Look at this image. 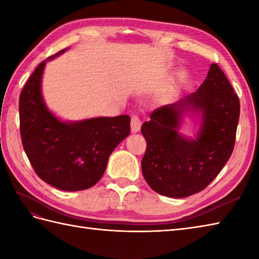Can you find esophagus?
I'll return each instance as SVG.
<instances>
[{
	"label": "esophagus",
	"mask_w": 259,
	"mask_h": 259,
	"mask_svg": "<svg viewBox=\"0 0 259 259\" xmlns=\"http://www.w3.org/2000/svg\"><path fill=\"white\" fill-rule=\"evenodd\" d=\"M140 128H141V121L138 115L134 114L133 117H131V131H133V133H138Z\"/></svg>",
	"instance_id": "1"
}]
</instances>
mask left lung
<instances>
[{
    "label": "left lung",
    "instance_id": "obj_1",
    "mask_svg": "<svg viewBox=\"0 0 259 259\" xmlns=\"http://www.w3.org/2000/svg\"><path fill=\"white\" fill-rule=\"evenodd\" d=\"M188 106L203 112L195 141L178 134L181 113ZM239 112V98L217 63L211 64L197 92L153 110L141 126L147 142L141 168L150 188L174 198L205 189L232 156Z\"/></svg>",
    "mask_w": 259,
    "mask_h": 259
}]
</instances>
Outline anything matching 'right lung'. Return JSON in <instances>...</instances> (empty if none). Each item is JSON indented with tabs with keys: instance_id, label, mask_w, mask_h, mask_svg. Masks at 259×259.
<instances>
[{
	"instance_id": "1",
	"label": "right lung",
	"mask_w": 259,
	"mask_h": 259,
	"mask_svg": "<svg viewBox=\"0 0 259 259\" xmlns=\"http://www.w3.org/2000/svg\"><path fill=\"white\" fill-rule=\"evenodd\" d=\"M45 64L42 61L33 71L20 95L22 145L43 181L65 191L84 190L101 179L109 156L129 136L130 117L61 122L43 102L41 78Z\"/></svg>"
}]
</instances>
